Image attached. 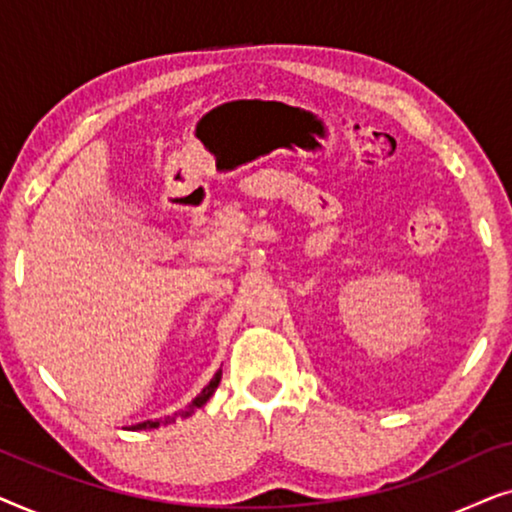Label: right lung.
<instances>
[{"mask_svg": "<svg viewBox=\"0 0 512 512\" xmlns=\"http://www.w3.org/2000/svg\"><path fill=\"white\" fill-rule=\"evenodd\" d=\"M219 382H221V370H219V373H216V375L212 377V382H209L207 387L202 389L200 394L193 398L191 405H188V412H186V415H191L193 410L202 408V405H205V403L209 401V398H212V394H214V391H216V387H219ZM167 422H172V419H156V422H153V419H146V422L132 426V431H142V429H158L160 424H167Z\"/></svg>", "mask_w": 512, "mask_h": 512, "instance_id": "obj_1", "label": "right lung"}]
</instances>
